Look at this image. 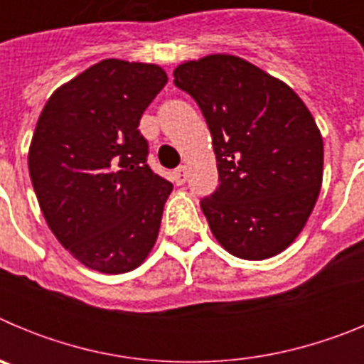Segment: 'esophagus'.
Instances as JSON below:
<instances>
[{
  "label": "esophagus",
  "mask_w": 364,
  "mask_h": 364,
  "mask_svg": "<svg viewBox=\"0 0 364 364\" xmlns=\"http://www.w3.org/2000/svg\"><path fill=\"white\" fill-rule=\"evenodd\" d=\"M188 175H189V171L186 166H180L178 169H175V171H173V180H175V184L176 186L184 184L186 180H188Z\"/></svg>",
  "instance_id": "esophagus-1"
}]
</instances>
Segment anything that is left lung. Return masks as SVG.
<instances>
[{"label":"left lung","instance_id":"obj_1","mask_svg":"<svg viewBox=\"0 0 364 364\" xmlns=\"http://www.w3.org/2000/svg\"><path fill=\"white\" fill-rule=\"evenodd\" d=\"M173 76L213 138L220 184L200 202L213 237L239 259L282 253L323 184V136L311 112L290 85L233 54L180 63Z\"/></svg>","mask_w":364,"mask_h":364}]
</instances>
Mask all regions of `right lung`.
I'll return each mask as SVG.
<instances>
[{
    "instance_id": "add662e5",
    "label": "right lung",
    "mask_w": 364,
    "mask_h": 364,
    "mask_svg": "<svg viewBox=\"0 0 364 364\" xmlns=\"http://www.w3.org/2000/svg\"><path fill=\"white\" fill-rule=\"evenodd\" d=\"M167 83L154 63L109 58L47 100L28 147V173L47 226L87 268L118 275L159 239L173 186L146 164L138 124Z\"/></svg>"
}]
</instances>
